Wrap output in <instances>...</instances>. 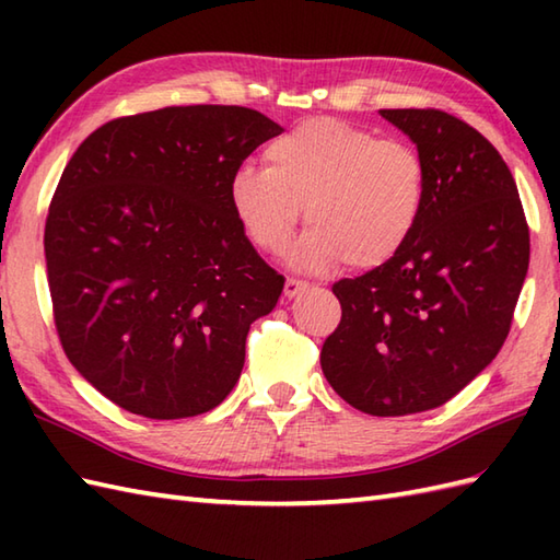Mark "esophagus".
<instances>
[{"instance_id": "esophagus-1", "label": "esophagus", "mask_w": 560, "mask_h": 560, "mask_svg": "<svg viewBox=\"0 0 560 560\" xmlns=\"http://www.w3.org/2000/svg\"><path fill=\"white\" fill-rule=\"evenodd\" d=\"M307 287H311V283H307V281L289 277L287 279V287H283V295H287V299H295V295H301Z\"/></svg>"}]
</instances>
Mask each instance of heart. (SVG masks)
Here are the masks:
<instances>
[{
    "mask_svg": "<svg viewBox=\"0 0 560 560\" xmlns=\"http://www.w3.org/2000/svg\"><path fill=\"white\" fill-rule=\"evenodd\" d=\"M267 168L243 165L231 180V207L247 241L283 255L301 221L295 249L305 269H377L409 245L428 201V168L413 144L377 139L371 129L313 117L273 139Z\"/></svg>",
    "mask_w": 560,
    "mask_h": 560,
    "instance_id": "obj_1",
    "label": "heart"
}]
</instances>
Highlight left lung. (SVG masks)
Returning <instances> with one entry per match:
<instances>
[{
	"mask_svg": "<svg viewBox=\"0 0 560 560\" xmlns=\"http://www.w3.org/2000/svg\"><path fill=\"white\" fill-rule=\"evenodd\" d=\"M425 161L428 201L387 265L337 281L341 323L323 343L327 383L353 409L407 416L467 387L513 325L529 225L501 153L459 117L380 110Z\"/></svg>",
	"mask_w": 560,
	"mask_h": 560,
	"instance_id": "obj_1",
	"label": "left lung"
}]
</instances>
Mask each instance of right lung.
<instances>
[{"instance_id":"add662e5","label":"right lung","mask_w":560,"mask_h":560,"mask_svg":"<svg viewBox=\"0 0 560 560\" xmlns=\"http://www.w3.org/2000/svg\"><path fill=\"white\" fill-rule=\"evenodd\" d=\"M283 129L241 105H180L81 141L45 221L55 327L103 397L147 419L211 411L283 277L231 207L243 161Z\"/></svg>"}]
</instances>
